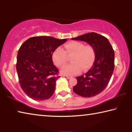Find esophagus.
<instances>
[{
    "mask_svg": "<svg viewBox=\"0 0 132 132\" xmlns=\"http://www.w3.org/2000/svg\"><path fill=\"white\" fill-rule=\"evenodd\" d=\"M66 77L67 79H71V78L72 77H71V76H66Z\"/></svg>",
    "mask_w": 132,
    "mask_h": 132,
    "instance_id": "34e87169",
    "label": "esophagus"
}]
</instances>
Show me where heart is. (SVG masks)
Listing matches in <instances>:
<instances>
[{"label":"heart","instance_id":"obj_1","mask_svg":"<svg viewBox=\"0 0 132 132\" xmlns=\"http://www.w3.org/2000/svg\"><path fill=\"white\" fill-rule=\"evenodd\" d=\"M71 56L70 64L62 69L64 75L73 76L81 71L88 70L94 62L95 52L94 48L90 45H84L80 42L71 41L64 45V50L58 48L53 52L52 60L56 66L62 68L66 63L67 57Z\"/></svg>","mask_w":132,"mask_h":132}]
</instances>
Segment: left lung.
Wrapping results in <instances>:
<instances>
[{"mask_svg": "<svg viewBox=\"0 0 132 132\" xmlns=\"http://www.w3.org/2000/svg\"><path fill=\"white\" fill-rule=\"evenodd\" d=\"M72 40L87 42L95 52L93 65L84 75L76 77L73 91L83 97H91L101 93L109 82L114 70L115 53L108 39L95 32L83 34Z\"/></svg>", "mask_w": 132, "mask_h": 132, "instance_id": "1", "label": "left lung"}]
</instances>
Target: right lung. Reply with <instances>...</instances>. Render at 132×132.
Returning a JSON list of instances; mask_svg holds the SVG:
<instances>
[{"instance_id": "right-lung-1", "label": "right lung", "mask_w": 132, "mask_h": 132, "mask_svg": "<svg viewBox=\"0 0 132 132\" xmlns=\"http://www.w3.org/2000/svg\"><path fill=\"white\" fill-rule=\"evenodd\" d=\"M67 39L52 37H31L24 42L17 53L16 69L20 85L27 95L35 101L52 97L59 70L53 64L52 54Z\"/></svg>"}]
</instances>
